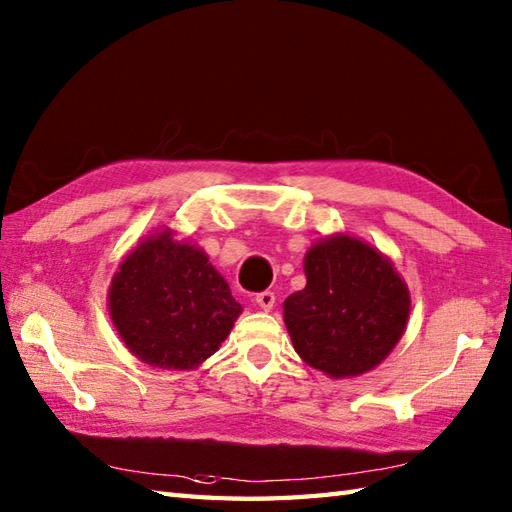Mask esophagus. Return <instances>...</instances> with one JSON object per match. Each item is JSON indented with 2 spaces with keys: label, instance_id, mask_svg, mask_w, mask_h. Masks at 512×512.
Returning <instances> with one entry per match:
<instances>
[{
  "label": "esophagus",
  "instance_id": "34e87169",
  "mask_svg": "<svg viewBox=\"0 0 512 512\" xmlns=\"http://www.w3.org/2000/svg\"><path fill=\"white\" fill-rule=\"evenodd\" d=\"M255 303L262 310H266V312H270L275 308V292L273 290H264V292H259V295H255Z\"/></svg>",
  "mask_w": 512,
  "mask_h": 512
}]
</instances>
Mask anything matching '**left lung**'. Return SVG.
<instances>
[{
    "label": "left lung",
    "mask_w": 512,
    "mask_h": 512,
    "mask_svg": "<svg viewBox=\"0 0 512 512\" xmlns=\"http://www.w3.org/2000/svg\"><path fill=\"white\" fill-rule=\"evenodd\" d=\"M303 268L306 288L284 301L297 354L332 378L369 372L405 332V281L378 250L347 235L314 244Z\"/></svg>",
    "instance_id": "left-lung-1"
}]
</instances>
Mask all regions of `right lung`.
I'll list each match as a JSON object with an SVG mask.
<instances>
[{
	"label": "right lung",
	"instance_id": "obj_1",
	"mask_svg": "<svg viewBox=\"0 0 512 512\" xmlns=\"http://www.w3.org/2000/svg\"><path fill=\"white\" fill-rule=\"evenodd\" d=\"M110 312L118 334L147 365L191 369L231 332L242 306L200 248L171 231L151 235L118 266Z\"/></svg>",
	"mask_w": 512,
	"mask_h": 512
}]
</instances>
